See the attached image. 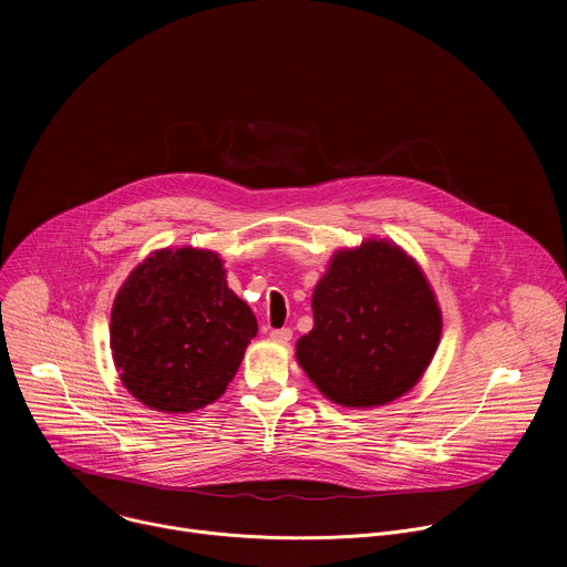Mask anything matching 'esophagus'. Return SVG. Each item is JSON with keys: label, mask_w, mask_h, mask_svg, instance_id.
I'll return each mask as SVG.
<instances>
[{"label": "esophagus", "mask_w": 567, "mask_h": 567, "mask_svg": "<svg viewBox=\"0 0 567 567\" xmlns=\"http://www.w3.org/2000/svg\"><path fill=\"white\" fill-rule=\"evenodd\" d=\"M271 341H276V343H289L291 341V337H293V332H291V328H280V330H271Z\"/></svg>", "instance_id": "34e87169"}]
</instances>
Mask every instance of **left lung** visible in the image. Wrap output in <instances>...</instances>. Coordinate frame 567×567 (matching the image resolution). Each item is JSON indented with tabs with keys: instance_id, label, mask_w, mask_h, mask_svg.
Segmentation results:
<instances>
[{
	"instance_id": "left-lung-1",
	"label": "left lung",
	"mask_w": 567,
	"mask_h": 567,
	"mask_svg": "<svg viewBox=\"0 0 567 567\" xmlns=\"http://www.w3.org/2000/svg\"><path fill=\"white\" fill-rule=\"evenodd\" d=\"M313 328L296 359L316 388L348 409L406 394L429 368L442 311L420 265L388 239H365L330 260L311 296Z\"/></svg>"
}]
</instances>
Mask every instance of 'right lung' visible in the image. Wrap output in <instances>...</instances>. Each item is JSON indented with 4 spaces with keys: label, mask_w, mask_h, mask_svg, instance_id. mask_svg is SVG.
Returning a JSON list of instances; mask_svg holds the SVG:
<instances>
[{
    "label": "right lung",
    "mask_w": 567,
    "mask_h": 567,
    "mask_svg": "<svg viewBox=\"0 0 567 567\" xmlns=\"http://www.w3.org/2000/svg\"><path fill=\"white\" fill-rule=\"evenodd\" d=\"M258 334L217 254L161 249L123 282L110 346L123 385L147 409L190 413L219 399Z\"/></svg>",
    "instance_id": "right-lung-1"
}]
</instances>
